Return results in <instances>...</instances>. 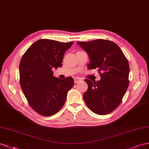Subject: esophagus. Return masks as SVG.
Segmentation results:
<instances>
[{
	"label": "esophagus",
	"instance_id": "obj_1",
	"mask_svg": "<svg viewBox=\"0 0 149 149\" xmlns=\"http://www.w3.org/2000/svg\"><path fill=\"white\" fill-rule=\"evenodd\" d=\"M81 80V79L80 78H79V77H75L74 78V82H75V84H77V83L79 82V81H80Z\"/></svg>",
	"mask_w": 149,
	"mask_h": 149
}]
</instances>
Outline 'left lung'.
<instances>
[{
	"label": "left lung",
	"mask_w": 149,
	"mask_h": 149,
	"mask_svg": "<svg viewBox=\"0 0 149 149\" xmlns=\"http://www.w3.org/2000/svg\"><path fill=\"white\" fill-rule=\"evenodd\" d=\"M90 57L88 69H97L101 80L85 79L88 89L84 93L85 102L93 113L105 115L121 103L129 86V62L114 42L103 39L77 42Z\"/></svg>",
	"instance_id": "8db88e82"
}]
</instances>
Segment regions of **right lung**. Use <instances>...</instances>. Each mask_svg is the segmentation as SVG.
<instances>
[{
	"mask_svg": "<svg viewBox=\"0 0 149 149\" xmlns=\"http://www.w3.org/2000/svg\"><path fill=\"white\" fill-rule=\"evenodd\" d=\"M73 43L41 39L31 45L22 57L19 65L22 89L28 104L42 116L58 112L68 91L73 87L72 77L56 78L52 70L62 65L64 54Z\"/></svg>",
	"mask_w": 149,
	"mask_h": 149,
	"instance_id": "add662e5",
	"label": "right lung"
}]
</instances>
